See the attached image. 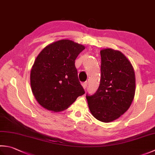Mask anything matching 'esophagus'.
Wrapping results in <instances>:
<instances>
[{"label":"esophagus","instance_id":"obj_1","mask_svg":"<svg viewBox=\"0 0 155 155\" xmlns=\"http://www.w3.org/2000/svg\"><path fill=\"white\" fill-rule=\"evenodd\" d=\"M87 84H88V83H87V81H85V82H84V83H83V84H82V85H83V88H84V89H87Z\"/></svg>","mask_w":155,"mask_h":155}]
</instances>
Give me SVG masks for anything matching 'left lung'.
<instances>
[{
    "label": "left lung",
    "mask_w": 155,
    "mask_h": 155,
    "mask_svg": "<svg viewBox=\"0 0 155 155\" xmlns=\"http://www.w3.org/2000/svg\"><path fill=\"white\" fill-rule=\"evenodd\" d=\"M101 80L98 89L92 95L87 94L93 116L103 122H110L128 110L134 99L136 80L134 68L120 51L102 50Z\"/></svg>",
    "instance_id": "left-lung-1"
}]
</instances>
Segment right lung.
Instances as JSON below:
<instances>
[{
	"label": "right lung",
	"instance_id": "right-lung-1",
	"mask_svg": "<svg viewBox=\"0 0 155 155\" xmlns=\"http://www.w3.org/2000/svg\"><path fill=\"white\" fill-rule=\"evenodd\" d=\"M84 49L83 45L62 39L47 45L39 54L31 68L30 82L33 95L42 107L63 111L85 93L74 64Z\"/></svg>",
	"mask_w": 155,
	"mask_h": 155
}]
</instances>
